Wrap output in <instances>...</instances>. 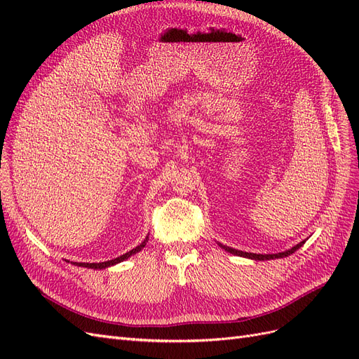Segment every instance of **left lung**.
I'll return each instance as SVG.
<instances>
[{
  "label": "left lung",
  "instance_id": "left-lung-1",
  "mask_svg": "<svg viewBox=\"0 0 359 359\" xmlns=\"http://www.w3.org/2000/svg\"><path fill=\"white\" fill-rule=\"evenodd\" d=\"M306 243L302 241L299 244H297L295 247H292L290 250H286V252H281V253H277V255H255V253H245V252H240V250H235V248H231V247H226V245H222V248H224L226 252H229L232 255H236V256H244V257H250V259H256V260H269V259H278V257H285V256H289L292 255L293 252H297V250Z\"/></svg>",
  "mask_w": 359,
  "mask_h": 359
}]
</instances>
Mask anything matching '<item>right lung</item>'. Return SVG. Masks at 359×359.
<instances>
[{"instance_id": "1", "label": "right lung", "mask_w": 359, "mask_h": 359, "mask_svg": "<svg viewBox=\"0 0 359 359\" xmlns=\"http://www.w3.org/2000/svg\"><path fill=\"white\" fill-rule=\"evenodd\" d=\"M148 243V236L145 238V241L140 244V245H137L136 248H133V250H130V252H127L126 255H123V256H119V257H116V259H112V260H107V262H100V264H78L79 266H85V268H94V269H103V268H106V266H111V265H115V264H118V262H123L124 259H127V257H130L132 255H135L136 252H139L140 248H144L145 247V244Z\"/></svg>"}]
</instances>
